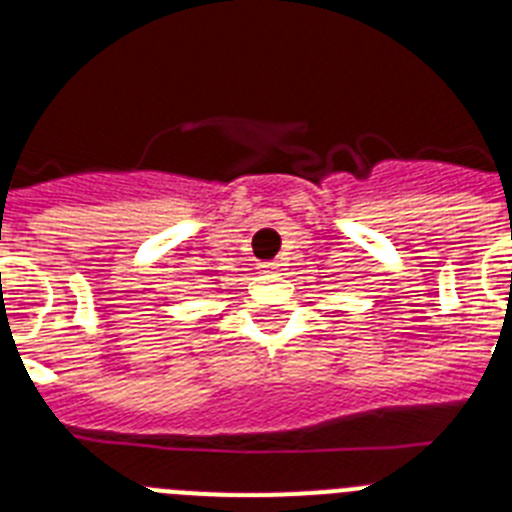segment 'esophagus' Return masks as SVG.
<instances>
[{"label": "esophagus", "instance_id": "34e87169", "mask_svg": "<svg viewBox=\"0 0 512 512\" xmlns=\"http://www.w3.org/2000/svg\"><path fill=\"white\" fill-rule=\"evenodd\" d=\"M260 268H263V273H281L283 263L281 260H270V263H263Z\"/></svg>", "mask_w": 512, "mask_h": 512}]
</instances>
